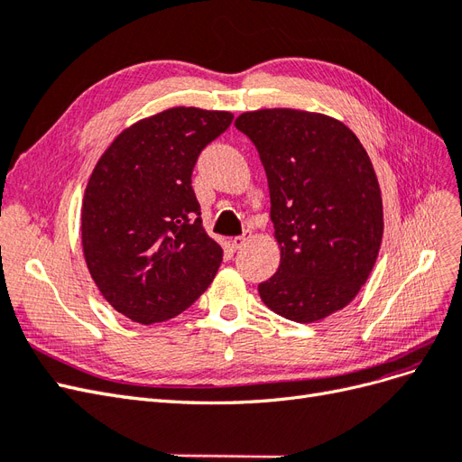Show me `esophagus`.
I'll list each match as a JSON object with an SVG mask.
<instances>
[{
    "label": "esophagus",
    "mask_w": 462,
    "mask_h": 462,
    "mask_svg": "<svg viewBox=\"0 0 462 462\" xmlns=\"http://www.w3.org/2000/svg\"><path fill=\"white\" fill-rule=\"evenodd\" d=\"M250 236H253V233H250V231H245L239 236H233V239H231V248L233 250H241L250 241Z\"/></svg>",
    "instance_id": "esophagus-1"
}]
</instances>
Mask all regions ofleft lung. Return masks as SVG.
Segmentation results:
<instances>
[{
	"label": "left lung",
	"mask_w": 462,
	"mask_h": 462,
	"mask_svg": "<svg viewBox=\"0 0 462 462\" xmlns=\"http://www.w3.org/2000/svg\"><path fill=\"white\" fill-rule=\"evenodd\" d=\"M235 127L260 153L282 248L260 299L299 324L345 309L383 236L382 190L365 146L341 121L289 107L246 111Z\"/></svg>",
	"instance_id": "left-lung-1"
}]
</instances>
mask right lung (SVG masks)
I'll return each mask as SVG.
<instances>
[{"instance_id":"obj_1","label":"right lung","mask_w":462,"mask_h":462,"mask_svg":"<svg viewBox=\"0 0 462 462\" xmlns=\"http://www.w3.org/2000/svg\"><path fill=\"white\" fill-rule=\"evenodd\" d=\"M229 111L170 107L136 121L97 160L82 199V253L96 287L138 324L170 319L214 282L221 246L202 227L190 177Z\"/></svg>"}]
</instances>
